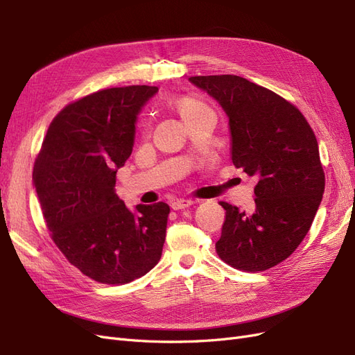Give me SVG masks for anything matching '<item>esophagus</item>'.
Here are the masks:
<instances>
[{"instance_id": "obj_1", "label": "esophagus", "mask_w": 355, "mask_h": 355, "mask_svg": "<svg viewBox=\"0 0 355 355\" xmlns=\"http://www.w3.org/2000/svg\"><path fill=\"white\" fill-rule=\"evenodd\" d=\"M197 201H194V200H187V198H178V200H175V201H171V209L173 210H182V209H187V207H189V206H192V204H196Z\"/></svg>"}]
</instances>
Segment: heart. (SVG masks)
Returning <instances> with one entry per match:
<instances>
[{"instance_id":"b5f03b06","label":"heart","mask_w":355,"mask_h":355,"mask_svg":"<svg viewBox=\"0 0 355 355\" xmlns=\"http://www.w3.org/2000/svg\"><path fill=\"white\" fill-rule=\"evenodd\" d=\"M175 106L176 110L182 118V121H188V120H192V118L198 116L200 114L206 112V111H210L209 106L201 102L200 99L197 98H191V96H184V98H179L176 102H175Z\"/></svg>"}]
</instances>
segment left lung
Instances as JSON below:
<instances>
[{"instance_id":"obj_1","label":"left lung","mask_w":355,"mask_h":355,"mask_svg":"<svg viewBox=\"0 0 355 355\" xmlns=\"http://www.w3.org/2000/svg\"><path fill=\"white\" fill-rule=\"evenodd\" d=\"M228 116L231 158L256 178L250 210H227L216 252L243 271H265L302 243L324 192L318 144L305 116L282 96L237 75L191 77Z\"/></svg>"}]
</instances>
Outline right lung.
Here are the masks:
<instances>
[{"label":"right lung","instance_id":"add662e5","mask_svg":"<svg viewBox=\"0 0 355 355\" xmlns=\"http://www.w3.org/2000/svg\"><path fill=\"white\" fill-rule=\"evenodd\" d=\"M158 92L128 85L65 106L49 125L32 180L51 239L92 280L125 284L158 263L170 207L128 209L115 176L135 145L137 115Z\"/></svg>","mask_w":355,"mask_h":355}]
</instances>
